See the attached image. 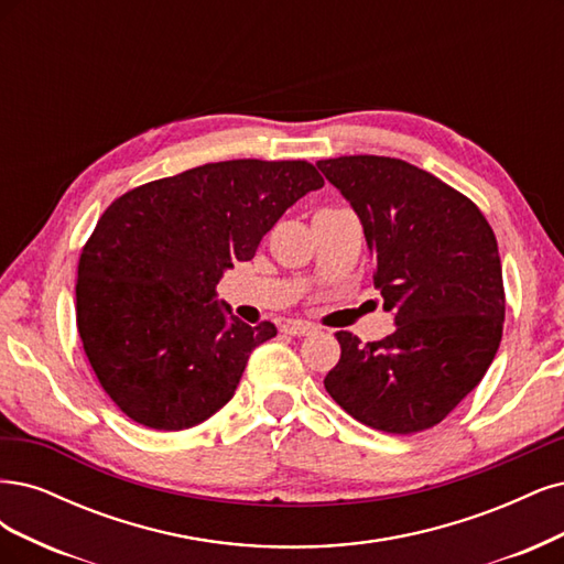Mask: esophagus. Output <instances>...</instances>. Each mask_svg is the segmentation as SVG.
<instances>
[{
  "mask_svg": "<svg viewBox=\"0 0 564 564\" xmlns=\"http://www.w3.org/2000/svg\"><path fill=\"white\" fill-rule=\"evenodd\" d=\"M283 333L285 335H293V337H306V335H314L316 328L312 323H304V321H290L283 325Z\"/></svg>",
  "mask_w": 564,
  "mask_h": 564,
  "instance_id": "34e87169",
  "label": "esophagus"
}]
</instances>
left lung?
<instances>
[{"label":"left lung","instance_id":"1","mask_svg":"<svg viewBox=\"0 0 564 564\" xmlns=\"http://www.w3.org/2000/svg\"><path fill=\"white\" fill-rule=\"evenodd\" d=\"M316 166L360 217L375 288L395 323L368 344L337 333L341 356L325 391L377 431H426L480 384L499 349L506 297L495 231L470 198L403 159Z\"/></svg>","mask_w":564,"mask_h":564}]
</instances>
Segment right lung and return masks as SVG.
Instances as JSON below:
<instances>
[{
    "mask_svg": "<svg viewBox=\"0 0 564 564\" xmlns=\"http://www.w3.org/2000/svg\"><path fill=\"white\" fill-rule=\"evenodd\" d=\"M321 187L306 161L234 159L140 185L102 213L79 258L77 328L126 416L183 431L231 401L248 356L276 325L231 316L215 285Z\"/></svg>",
    "mask_w": 564,
    "mask_h": 564,
    "instance_id": "add662e5",
    "label": "right lung"
}]
</instances>
